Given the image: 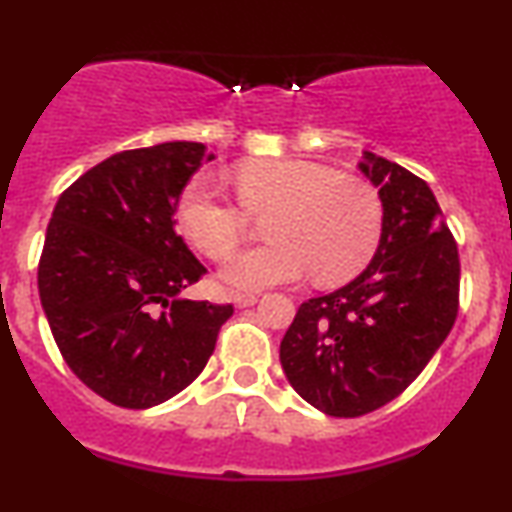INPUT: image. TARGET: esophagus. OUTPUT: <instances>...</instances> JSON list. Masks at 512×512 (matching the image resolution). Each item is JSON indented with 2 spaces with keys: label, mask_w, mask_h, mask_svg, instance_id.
<instances>
[{
  "label": "esophagus",
  "mask_w": 512,
  "mask_h": 512,
  "mask_svg": "<svg viewBox=\"0 0 512 512\" xmlns=\"http://www.w3.org/2000/svg\"><path fill=\"white\" fill-rule=\"evenodd\" d=\"M233 303H236V307H252L257 303V295L255 293H233Z\"/></svg>",
  "instance_id": "34e87169"
}]
</instances>
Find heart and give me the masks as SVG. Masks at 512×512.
<instances>
[{
    "label": "heart",
    "instance_id": "heart-1",
    "mask_svg": "<svg viewBox=\"0 0 512 512\" xmlns=\"http://www.w3.org/2000/svg\"><path fill=\"white\" fill-rule=\"evenodd\" d=\"M233 205L205 178L178 200V226L202 255L226 260L247 235L249 216L272 213L275 243L231 258L221 269L233 288H267L305 274L324 286L355 279L372 262L384 231V202L367 178L310 159H257L236 174ZM245 211L249 214H242Z\"/></svg>",
    "mask_w": 512,
    "mask_h": 512
}]
</instances>
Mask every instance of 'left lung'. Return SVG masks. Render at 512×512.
<instances>
[{
    "instance_id": "obj_1",
    "label": "left lung",
    "mask_w": 512,
    "mask_h": 512,
    "mask_svg": "<svg viewBox=\"0 0 512 512\" xmlns=\"http://www.w3.org/2000/svg\"><path fill=\"white\" fill-rule=\"evenodd\" d=\"M360 169L384 202L379 248L357 279L298 307L279 350L293 389L331 417L400 396L458 317V245L432 188L372 152Z\"/></svg>"
}]
</instances>
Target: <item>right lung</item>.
Wrapping results in <instances>:
<instances>
[{
  "instance_id": "right-lung-1",
  "label": "right lung",
  "mask_w": 512,
  "mask_h": 512,
  "mask_svg": "<svg viewBox=\"0 0 512 512\" xmlns=\"http://www.w3.org/2000/svg\"><path fill=\"white\" fill-rule=\"evenodd\" d=\"M202 143H162L104 159L59 197L38 291L71 372L119 408L174 398L207 365L231 305L181 298L207 269L176 233Z\"/></svg>"
}]
</instances>
